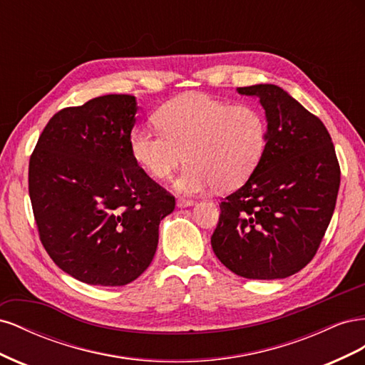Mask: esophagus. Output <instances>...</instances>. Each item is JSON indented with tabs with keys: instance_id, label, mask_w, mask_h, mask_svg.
<instances>
[{
	"instance_id": "1",
	"label": "esophagus",
	"mask_w": 365,
	"mask_h": 365,
	"mask_svg": "<svg viewBox=\"0 0 365 365\" xmlns=\"http://www.w3.org/2000/svg\"><path fill=\"white\" fill-rule=\"evenodd\" d=\"M195 204V201L193 200H189V197H178V200H176V205L178 207H190V205H193Z\"/></svg>"
}]
</instances>
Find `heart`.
<instances>
[{
    "instance_id": "heart-1",
    "label": "heart",
    "mask_w": 365,
    "mask_h": 365,
    "mask_svg": "<svg viewBox=\"0 0 365 365\" xmlns=\"http://www.w3.org/2000/svg\"><path fill=\"white\" fill-rule=\"evenodd\" d=\"M157 121L160 129L132 130L130 155L150 178L165 181L185 153L189 164L176 181V189L185 193L236 189L256 172L268 145V123L260 109L204 93L163 105Z\"/></svg>"
}]
</instances>
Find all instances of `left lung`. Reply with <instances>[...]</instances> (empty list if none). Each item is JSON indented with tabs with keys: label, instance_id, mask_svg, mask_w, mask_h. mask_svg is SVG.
Returning <instances> with one entry per match:
<instances>
[{
	"label": "left lung",
	"instance_id": "left-lung-1",
	"mask_svg": "<svg viewBox=\"0 0 365 365\" xmlns=\"http://www.w3.org/2000/svg\"><path fill=\"white\" fill-rule=\"evenodd\" d=\"M267 113L268 145L259 168L219 204L216 257L254 280L284 279L314 259L332 219L341 170L323 121L271 83L237 88Z\"/></svg>",
	"mask_w": 365,
	"mask_h": 365
}]
</instances>
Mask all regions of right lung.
Masks as SVG:
<instances>
[{
  "label": "right lung",
  "instance_id": "add662e5",
  "mask_svg": "<svg viewBox=\"0 0 365 365\" xmlns=\"http://www.w3.org/2000/svg\"><path fill=\"white\" fill-rule=\"evenodd\" d=\"M137 103L106 94L54 114L29 163V193L48 256L88 284L123 286L148 269L175 196L130 155Z\"/></svg>",
  "mask_w": 365,
  "mask_h": 365
}]
</instances>
